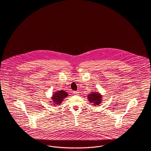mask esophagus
Masks as SVG:
<instances>
[{"label": "esophagus", "instance_id": "esophagus-1", "mask_svg": "<svg viewBox=\"0 0 151 151\" xmlns=\"http://www.w3.org/2000/svg\"><path fill=\"white\" fill-rule=\"evenodd\" d=\"M73 94H75V95H78L79 92H77V91H74V92H73Z\"/></svg>", "mask_w": 151, "mask_h": 151}]
</instances>
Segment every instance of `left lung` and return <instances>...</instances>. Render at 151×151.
Returning <instances> with one entry per match:
<instances>
[{
  "instance_id": "obj_1",
  "label": "left lung",
  "mask_w": 151,
  "mask_h": 151,
  "mask_svg": "<svg viewBox=\"0 0 151 151\" xmlns=\"http://www.w3.org/2000/svg\"><path fill=\"white\" fill-rule=\"evenodd\" d=\"M88 96V100L93 106H99L102 101V95L99 92L94 91Z\"/></svg>"
}]
</instances>
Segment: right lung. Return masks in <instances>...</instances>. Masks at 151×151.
<instances>
[{
	"mask_svg": "<svg viewBox=\"0 0 151 151\" xmlns=\"http://www.w3.org/2000/svg\"><path fill=\"white\" fill-rule=\"evenodd\" d=\"M68 96V94L65 91H58L52 94V96L51 97L52 101H51L50 102H52V105H54V106L60 105L63 100Z\"/></svg>",
	"mask_w": 151,
	"mask_h": 151,
	"instance_id": "obj_1",
	"label": "right lung"
}]
</instances>
